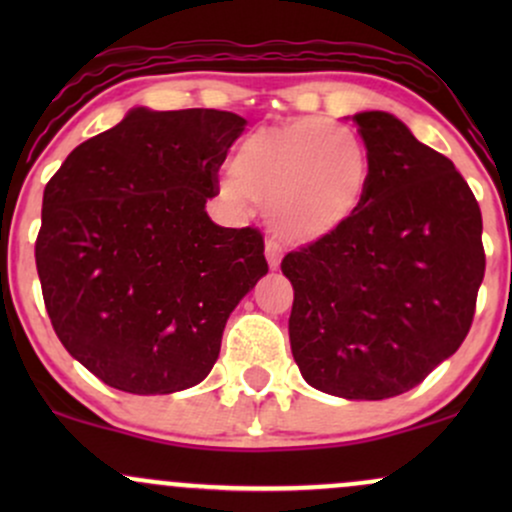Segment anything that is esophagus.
Here are the masks:
<instances>
[{
    "mask_svg": "<svg viewBox=\"0 0 512 512\" xmlns=\"http://www.w3.org/2000/svg\"><path fill=\"white\" fill-rule=\"evenodd\" d=\"M264 257H267L269 267H272V269L279 267L281 248H279V243H276V240H267V243H264Z\"/></svg>",
    "mask_w": 512,
    "mask_h": 512,
    "instance_id": "1",
    "label": "esophagus"
}]
</instances>
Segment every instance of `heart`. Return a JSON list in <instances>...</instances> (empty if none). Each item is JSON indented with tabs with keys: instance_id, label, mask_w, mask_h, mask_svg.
I'll list each match as a JSON object with an SVG mask.
<instances>
[{
	"instance_id": "obj_1",
	"label": "heart",
	"mask_w": 512,
	"mask_h": 512,
	"mask_svg": "<svg viewBox=\"0 0 512 512\" xmlns=\"http://www.w3.org/2000/svg\"><path fill=\"white\" fill-rule=\"evenodd\" d=\"M231 175L223 182L228 199L262 204L276 236L303 245L332 236L361 209L370 156L354 129L303 117L245 137Z\"/></svg>"
}]
</instances>
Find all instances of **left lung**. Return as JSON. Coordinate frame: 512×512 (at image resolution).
<instances>
[{"mask_svg": "<svg viewBox=\"0 0 512 512\" xmlns=\"http://www.w3.org/2000/svg\"><path fill=\"white\" fill-rule=\"evenodd\" d=\"M351 120L370 156L368 195L281 272L296 291L289 334L305 383L378 402L460 349L486 257L479 204L450 158L383 110Z\"/></svg>", "mask_w": 512, "mask_h": 512, "instance_id": "left-lung-1", "label": "left lung"}]
</instances>
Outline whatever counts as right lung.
Returning a JSON list of instances; mask_svg holds the SVG:
<instances>
[{
  "instance_id": "obj_1",
  "label": "right lung",
  "mask_w": 512,
  "mask_h": 512,
  "mask_svg": "<svg viewBox=\"0 0 512 512\" xmlns=\"http://www.w3.org/2000/svg\"><path fill=\"white\" fill-rule=\"evenodd\" d=\"M245 125L226 110L139 105L76 146L45 187V308L64 349L105 385L173 395L202 383L228 317L267 274L260 233L207 214Z\"/></svg>"
}]
</instances>
